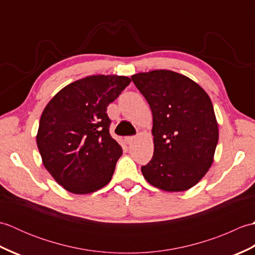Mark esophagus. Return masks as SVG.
Wrapping results in <instances>:
<instances>
[{
    "instance_id": "34e87169",
    "label": "esophagus",
    "mask_w": 255,
    "mask_h": 255,
    "mask_svg": "<svg viewBox=\"0 0 255 255\" xmlns=\"http://www.w3.org/2000/svg\"><path fill=\"white\" fill-rule=\"evenodd\" d=\"M133 140H136V137L134 136H128V137H126L125 138V141H126L128 144H130Z\"/></svg>"
}]
</instances>
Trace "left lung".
I'll return each instance as SVG.
<instances>
[{"instance_id": "1", "label": "left lung", "mask_w": 255, "mask_h": 255, "mask_svg": "<svg viewBox=\"0 0 255 255\" xmlns=\"http://www.w3.org/2000/svg\"><path fill=\"white\" fill-rule=\"evenodd\" d=\"M132 82L153 116V156L141 172L151 185L183 192L202 180L214 162L219 132L208 94L170 70L133 74Z\"/></svg>"}]
</instances>
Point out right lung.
I'll return each mask as SVG.
<instances>
[{
	"instance_id": "add662e5",
	"label": "right lung",
	"mask_w": 255,
	"mask_h": 255,
	"mask_svg": "<svg viewBox=\"0 0 255 255\" xmlns=\"http://www.w3.org/2000/svg\"><path fill=\"white\" fill-rule=\"evenodd\" d=\"M131 80L91 75L67 85L41 114L37 145L47 171L73 194H90L110 183L123 149L110 133L107 106Z\"/></svg>"
}]
</instances>
